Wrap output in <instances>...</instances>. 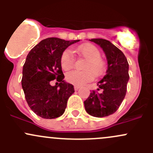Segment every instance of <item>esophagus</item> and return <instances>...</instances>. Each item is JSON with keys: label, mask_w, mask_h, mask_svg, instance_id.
I'll list each match as a JSON object with an SVG mask.
<instances>
[{"label": "esophagus", "mask_w": 153, "mask_h": 153, "mask_svg": "<svg viewBox=\"0 0 153 153\" xmlns=\"http://www.w3.org/2000/svg\"><path fill=\"white\" fill-rule=\"evenodd\" d=\"M74 89H75V91H77V90H78V89H80V86L75 85V86H74Z\"/></svg>", "instance_id": "1"}]
</instances>
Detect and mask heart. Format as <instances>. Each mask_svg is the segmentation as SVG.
<instances>
[{
    "instance_id": "obj_1",
    "label": "heart",
    "mask_w": 153,
    "mask_h": 153,
    "mask_svg": "<svg viewBox=\"0 0 153 153\" xmlns=\"http://www.w3.org/2000/svg\"><path fill=\"white\" fill-rule=\"evenodd\" d=\"M78 54L86 59L84 66L85 71H71L66 75V80L69 84L83 86L90 82L96 77L104 75L106 71V62L101 57V52L95 45L85 44L77 49ZM75 59L69 49H65L61 56V66L64 71L72 69L75 65Z\"/></svg>"
}]
</instances>
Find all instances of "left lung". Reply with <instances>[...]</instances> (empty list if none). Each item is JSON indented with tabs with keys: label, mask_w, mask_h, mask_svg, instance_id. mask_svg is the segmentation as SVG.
<instances>
[{
	"label": "left lung",
	"mask_w": 153,
	"mask_h": 153,
	"mask_svg": "<svg viewBox=\"0 0 153 153\" xmlns=\"http://www.w3.org/2000/svg\"><path fill=\"white\" fill-rule=\"evenodd\" d=\"M103 49L107 58L106 74L98 82V89L93 90L84 101V106L89 115L97 118L115 113L119 108L126 93L129 81V64L124 54L102 38L91 39Z\"/></svg>",
	"instance_id": "1"
}]
</instances>
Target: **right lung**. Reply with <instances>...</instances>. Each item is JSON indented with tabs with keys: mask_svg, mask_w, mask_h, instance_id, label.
Listing matches in <instances>:
<instances>
[{
	"mask_svg": "<svg viewBox=\"0 0 153 153\" xmlns=\"http://www.w3.org/2000/svg\"><path fill=\"white\" fill-rule=\"evenodd\" d=\"M79 41L48 38L29 52L23 67L21 84L27 104L38 116L52 119L64 114L68 99L75 90L73 85L63 80L61 56L69 45ZM55 79L59 84L51 86V81Z\"/></svg>",
	"mask_w": 153,
	"mask_h": 153,
	"instance_id": "obj_1",
	"label": "right lung"
}]
</instances>
